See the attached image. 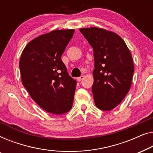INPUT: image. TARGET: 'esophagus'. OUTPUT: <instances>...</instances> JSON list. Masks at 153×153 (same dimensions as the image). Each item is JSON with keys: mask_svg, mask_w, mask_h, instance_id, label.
Returning <instances> with one entry per match:
<instances>
[{"mask_svg": "<svg viewBox=\"0 0 153 153\" xmlns=\"http://www.w3.org/2000/svg\"><path fill=\"white\" fill-rule=\"evenodd\" d=\"M84 77H85V76H81L80 77H77V81L80 82L81 80H82V79H84Z\"/></svg>", "mask_w": 153, "mask_h": 153, "instance_id": "esophagus-1", "label": "esophagus"}]
</instances>
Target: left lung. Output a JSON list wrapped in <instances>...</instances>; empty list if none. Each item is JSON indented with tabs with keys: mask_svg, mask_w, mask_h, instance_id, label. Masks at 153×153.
<instances>
[{
	"mask_svg": "<svg viewBox=\"0 0 153 153\" xmlns=\"http://www.w3.org/2000/svg\"><path fill=\"white\" fill-rule=\"evenodd\" d=\"M79 31L94 50V102L98 109L110 111L130 89L134 74L132 55L117 34L96 27Z\"/></svg>",
	"mask_w": 153,
	"mask_h": 153,
	"instance_id": "8db88e82",
	"label": "left lung"
}]
</instances>
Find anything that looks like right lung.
Wrapping results in <instances>:
<instances>
[{"mask_svg": "<svg viewBox=\"0 0 153 153\" xmlns=\"http://www.w3.org/2000/svg\"><path fill=\"white\" fill-rule=\"evenodd\" d=\"M74 30H57L32 40L19 62L22 83L45 111L63 114L71 109L76 80L67 72L61 57Z\"/></svg>", "mask_w": 153, "mask_h": 153, "instance_id": "add662e5", "label": "right lung"}]
</instances>
